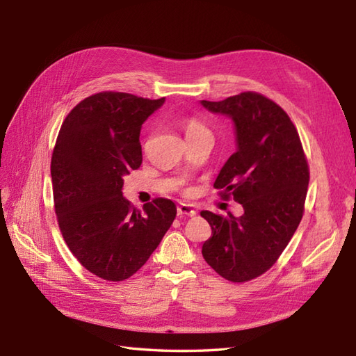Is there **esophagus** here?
Masks as SVG:
<instances>
[{"label":"esophagus","instance_id":"esophagus-1","mask_svg":"<svg viewBox=\"0 0 356 356\" xmlns=\"http://www.w3.org/2000/svg\"><path fill=\"white\" fill-rule=\"evenodd\" d=\"M177 214L179 216H188V217H193L195 216V209L190 203H179L177 205Z\"/></svg>","mask_w":356,"mask_h":356}]
</instances>
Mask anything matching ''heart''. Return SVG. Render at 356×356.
I'll use <instances>...</instances> for the list:
<instances>
[{
  "label": "heart",
  "instance_id": "1",
  "mask_svg": "<svg viewBox=\"0 0 356 356\" xmlns=\"http://www.w3.org/2000/svg\"><path fill=\"white\" fill-rule=\"evenodd\" d=\"M182 125H184L186 139L199 138V136H211L209 128L197 118H193V116L184 118Z\"/></svg>",
  "mask_w": 356,
  "mask_h": 356
}]
</instances>
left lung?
<instances>
[{"label": "left lung", "instance_id": "8db88e82", "mask_svg": "<svg viewBox=\"0 0 356 356\" xmlns=\"http://www.w3.org/2000/svg\"><path fill=\"white\" fill-rule=\"evenodd\" d=\"M202 105L234 120L237 151L214 188L245 211L240 217L202 211L213 229L202 255L218 275L245 283L270 269L297 231L309 185L307 159L291 118L269 97L243 92Z\"/></svg>", "mask_w": 356, "mask_h": 356}]
</instances>
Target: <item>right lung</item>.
Here are the masks:
<instances>
[{"label":"right lung","mask_w":356,"mask_h":356,"mask_svg":"<svg viewBox=\"0 0 356 356\" xmlns=\"http://www.w3.org/2000/svg\"><path fill=\"white\" fill-rule=\"evenodd\" d=\"M163 102L120 92L88 96L67 115L53 148L59 229L82 266L107 282L136 274L177 214L170 199L140 211L122 195L124 176L142 163V124Z\"/></svg>","instance_id":"obj_1"}]
</instances>
